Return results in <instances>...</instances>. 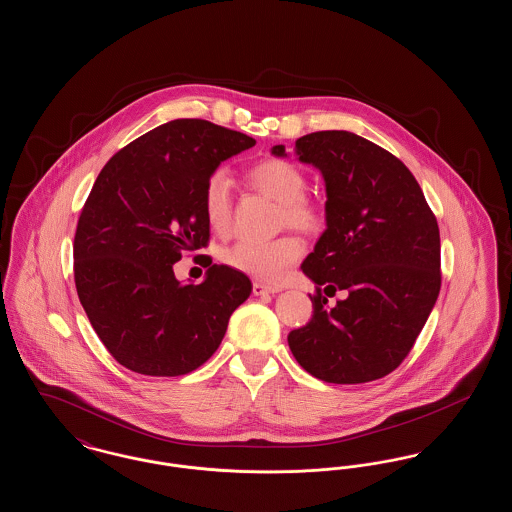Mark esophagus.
Masks as SVG:
<instances>
[{"mask_svg": "<svg viewBox=\"0 0 512 512\" xmlns=\"http://www.w3.org/2000/svg\"><path fill=\"white\" fill-rule=\"evenodd\" d=\"M276 292H280V290H278V288H268V286L261 284V282H255V284H253V293H255V295H267V293Z\"/></svg>", "mask_w": 512, "mask_h": 512, "instance_id": "obj_1", "label": "esophagus"}]
</instances>
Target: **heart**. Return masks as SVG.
Returning a JSON list of instances; mask_svg holds the SVG:
<instances>
[{
  "instance_id": "obj_1",
  "label": "heart",
  "mask_w": 512,
  "mask_h": 512,
  "mask_svg": "<svg viewBox=\"0 0 512 512\" xmlns=\"http://www.w3.org/2000/svg\"><path fill=\"white\" fill-rule=\"evenodd\" d=\"M251 186L280 203V224L303 232H318L324 213L307 192V178L290 161L267 159L249 171ZM203 213L211 230L228 234L232 228V188L224 171L211 172L203 188ZM305 247L295 236H282L272 242L242 240L224 253L228 267L249 274L267 284H278L288 270L303 257Z\"/></svg>"
}]
</instances>
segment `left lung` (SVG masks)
I'll list each match as a JSON object with an SVG mask.
<instances>
[{"label":"left lung","mask_w":512,"mask_h":512,"mask_svg":"<svg viewBox=\"0 0 512 512\" xmlns=\"http://www.w3.org/2000/svg\"><path fill=\"white\" fill-rule=\"evenodd\" d=\"M295 153L322 172L328 199L326 230L301 265L317 293L309 295L313 318L288 334L293 357L328 384L384 378L409 355L436 305L438 220L413 172L353 132L307 134ZM341 289L348 297L328 308L327 297Z\"/></svg>","instance_id":"left-lung-1"}]
</instances>
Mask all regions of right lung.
Here are the masks:
<instances>
[{
  "label": "right lung",
  "mask_w": 512,
  "mask_h": 512,
  "mask_svg": "<svg viewBox=\"0 0 512 512\" xmlns=\"http://www.w3.org/2000/svg\"><path fill=\"white\" fill-rule=\"evenodd\" d=\"M255 140L201 119H176L117 151L101 169L74 234V284L117 363L146 376L203 365L251 293L244 272L211 265L180 284L172 265L209 244L203 188Z\"/></svg>",
  "instance_id": "obj_1"
}]
</instances>
